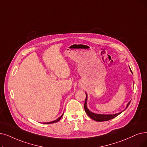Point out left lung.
I'll list each match as a JSON object with an SVG mask.
<instances>
[{
  "label": "left lung",
  "mask_w": 147,
  "mask_h": 147,
  "mask_svg": "<svg viewBox=\"0 0 147 147\" xmlns=\"http://www.w3.org/2000/svg\"><path fill=\"white\" fill-rule=\"evenodd\" d=\"M130 71L132 73V71L130 69ZM133 74V73H132ZM86 100H85V102H84V110H85V111L86 113H87V115L89 116L90 118H92V119L95 120V121H98V122H102V121H109V120H110L111 119H113L115 118V117H116L118 115H119V114H121L122 111H121V112L119 113H116V114H113V115H102V114H96V113H94L93 112H92V111H90L89 109H87V94L86 93ZM131 101L129 102L127 105V107L125 109H127L128 107L129 104H130Z\"/></svg>",
  "instance_id": "8db88e82"
}]
</instances>
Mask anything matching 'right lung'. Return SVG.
Wrapping results in <instances>:
<instances>
[{
    "instance_id": "obj_1",
    "label": "right lung",
    "mask_w": 147,
    "mask_h": 147,
    "mask_svg": "<svg viewBox=\"0 0 147 147\" xmlns=\"http://www.w3.org/2000/svg\"><path fill=\"white\" fill-rule=\"evenodd\" d=\"M63 114L60 117H59V118H58L57 119H56V120H55V121H54L49 122H44L43 124H53V123H55V122H58V121H59L60 120V119L61 118V117L63 116Z\"/></svg>"
}]
</instances>
